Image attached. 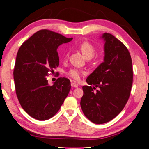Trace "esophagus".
Here are the masks:
<instances>
[{"label":"esophagus","mask_w":149,"mask_h":149,"mask_svg":"<svg viewBox=\"0 0 149 149\" xmlns=\"http://www.w3.org/2000/svg\"><path fill=\"white\" fill-rule=\"evenodd\" d=\"M71 86H72V87H74V88H78L79 87V85L76 82H72Z\"/></svg>","instance_id":"1"}]
</instances>
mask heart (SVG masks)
<instances>
[{
  "instance_id": "heart-1",
  "label": "heart",
  "mask_w": 149,
  "mask_h": 149,
  "mask_svg": "<svg viewBox=\"0 0 149 149\" xmlns=\"http://www.w3.org/2000/svg\"><path fill=\"white\" fill-rule=\"evenodd\" d=\"M79 49L86 58H91L95 54V49L92 44L88 42H83L79 46ZM68 56V53L66 54V56ZM68 75L74 79L75 80H79L81 77V72L77 68H73L68 72Z\"/></svg>"
}]
</instances>
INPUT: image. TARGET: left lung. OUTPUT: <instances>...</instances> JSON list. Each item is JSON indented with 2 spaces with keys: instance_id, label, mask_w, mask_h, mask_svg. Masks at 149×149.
Masks as SVG:
<instances>
[{
  "instance_id": "obj_1",
  "label": "left lung",
  "mask_w": 149,
  "mask_h": 149,
  "mask_svg": "<svg viewBox=\"0 0 149 149\" xmlns=\"http://www.w3.org/2000/svg\"><path fill=\"white\" fill-rule=\"evenodd\" d=\"M100 38L104 42L103 61L86 79L90 86H82L80 103L84 116L95 124L109 122L122 111L133 83L132 60L126 47L110 33Z\"/></svg>"
}]
</instances>
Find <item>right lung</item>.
Returning a JSON list of instances; mask_svg holds the SVG:
<instances>
[{
	"instance_id": "add662e5",
	"label": "right lung",
	"mask_w": 149,
	"mask_h": 149,
	"mask_svg": "<svg viewBox=\"0 0 149 149\" xmlns=\"http://www.w3.org/2000/svg\"><path fill=\"white\" fill-rule=\"evenodd\" d=\"M72 39L41 30L19 47L13 72L16 93L21 106L34 119L51 118L68 95L71 85L68 79L58 78L50 86L47 75L59 65L58 47Z\"/></svg>"
}]
</instances>
